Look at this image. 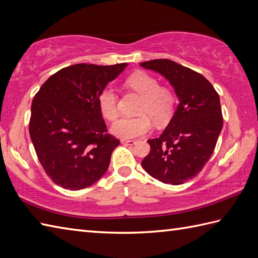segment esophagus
Returning a JSON list of instances; mask_svg holds the SVG:
<instances>
[{
	"label": "esophagus",
	"instance_id": "esophagus-1",
	"mask_svg": "<svg viewBox=\"0 0 258 258\" xmlns=\"http://www.w3.org/2000/svg\"><path fill=\"white\" fill-rule=\"evenodd\" d=\"M121 143L123 144H128V146H134V144L137 143L136 140H127V139H121Z\"/></svg>",
	"mask_w": 258,
	"mask_h": 258
}]
</instances>
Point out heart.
<instances>
[{"instance_id": "obj_1", "label": "heart", "mask_w": 258, "mask_h": 258, "mask_svg": "<svg viewBox=\"0 0 258 258\" xmlns=\"http://www.w3.org/2000/svg\"><path fill=\"white\" fill-rule=\"evenodd\" d=\"M130 89L142 97L136 118H121L111 127V133L121 139H134L149 134L152 129L151 119L165 123L173 115L176 97L174 92L165 86H160L159 80L147 72H136L125 81ZM98 108L107 120L114 121L118 117V96L111 86H107L98 95Z\"/></svg>"}]
</instances>
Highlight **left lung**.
Segmentation results:
<instances>
[{"mask_svg":"<svg viewBox=\"0 0 258 258\" xmlns=\"http://www.w3.org/2000/svg\"><path fill=\"white\" fill-rule=\"evenodd\" d=\"M174 87L179 104L162 135L148 140L150 153L141 162L151 176L180 185L202 171L215 151L223 117L217 91L204 75L168 59L141 62Z\"/></svg>","mask_w":258,"mask_h":258,"instance_id":"obj_1","label":"left lung"}]
</instances>
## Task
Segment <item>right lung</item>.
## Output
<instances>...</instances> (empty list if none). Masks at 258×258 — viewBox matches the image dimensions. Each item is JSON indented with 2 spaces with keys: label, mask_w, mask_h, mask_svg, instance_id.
Here are the masks:
<instances>
[{
  "label": "right lung",
  "mask_w": 258,
  "mask_h": 258,
  "mask_svg": "<svg viewBox=\"0 0 258 258\" xmlns=\"http://www.w3.org/2000/svg\"><path fill=\"white\" fill-rule=\"evenodd\" d=\"M125 67L79 63L63 68L33 99L31 142L46 174L64 189H83L107 171L119 140L107 133L97 99Z\"/></svg>",
  "instance_id": "right-lung-1"
}]
</instances>
